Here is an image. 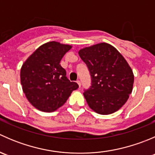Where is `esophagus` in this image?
I'll list each match as a JSON object with an SVG mask.
<instances>
[{"label": "esophagus", "instance_id": "esophagus-1", "mask_svg": "<svg viewBox=\"0 0 155 155\" xmlns=\"http://www.w3.org/2000/svg\"><path fill=\"white\" fill-rule=\"evenodd\" d=\"M76 83L78 84V85H79V87H81V82H80V81H79V80H77V81H76Z\"/></svg>", "mask_w": 155, "mask_h": 155}]
</instances>
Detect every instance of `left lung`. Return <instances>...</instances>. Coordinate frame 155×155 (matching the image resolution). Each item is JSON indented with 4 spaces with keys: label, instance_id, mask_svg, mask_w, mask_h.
<instances>
[{
    "label": "left lung",
    "instance_id": "1",
    "mask_svg": "<svg viewBox=\"0 0 155 155\" xmlns=\"http://www.w3.org/2000/svg\"><path fill=\"white\" fill-rule=\"evenodd\" d=\"M78 53L91 76V86L83 94L89 107L100 115H109L121 109L132 92L134 82L126 59L107 43L81 48Z\"/></svg>",
    "mask_w": 155,
    "mask_h": 155
}]
</instances>
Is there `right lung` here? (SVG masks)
<instances>
[{
  "label": "right lung",
  "instance_id": "1",
  "mask_svg": "<svg viewBox=\"0 0 155 155\" xmlns=\"http://www.w3.org/2000/svg\"><path fill=\"white\" fill-rule=\"evenodd\" d=\"M71 45L51 41L41 45L23 63L20 79L28 101L38 110L52 112L64 105L79 87L70 82L60 64Z\"/></svg>",
  "mask_w": 155,
  "mask_h": 155
}]
</instances>
